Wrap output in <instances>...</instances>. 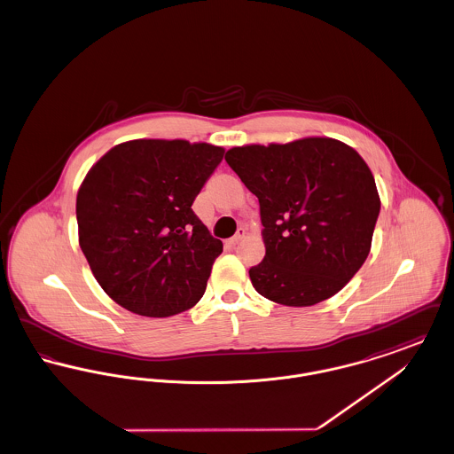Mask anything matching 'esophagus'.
I'll use <instances>...</instances> for the list:
<instances>
[{
  "instance_id": "34e87169",
  "label": "esophagus",
  "mask_w": 454,
  "mask_h": 454,
  "mask_svg": "<svg viewBox=\"0 0 454 454\" xmlns=\"http://www.w3.org/2000/svg\"><path fill=\"white\" fill-rule=\"evenodd\" d=\"M245 233H247V230L239 226V228L237 230V233H235V237L230 238V241H228V243H230L231 247H235V245H238V243H239V241L245 238Z\"/></svg>"
}]
</instances>
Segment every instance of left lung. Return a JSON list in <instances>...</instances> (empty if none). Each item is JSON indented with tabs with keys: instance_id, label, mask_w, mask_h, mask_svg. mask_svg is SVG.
I'll use <instances>...</instances> for the list:
<instances>
[{
	"instance_id": "left-lung-1",
	"label": "left lung",
	"mask_w": 454,
	"mask_h": 454,
	"mask_svg": "<svg viewBox=\"0 0 454 454\" xmlns=\"http://www.w3.org/2000/svg\"><path fill=\"white\" fill-rule=\"evenodd\" d=\"M259 197L265 257L248 270L255 291L284 306L337 294L371 250L381 200L354 148L332 137L248 145L224 156Z\"/></svg>"
}]
</instances>
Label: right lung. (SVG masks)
<instances>
[{
  "mask_svg": "<svg viewBox=\"0 0 454 454\" xmlns=\"http://www.w3.org/2000/svg\"><path fill=\"white\" fill-rule=\"evenodd\" d=\"M224 150L184 139L114 146L76 197L80 247L108 296L141 317H172L202 298L223 252L192 202Z\"/></svg>",
  "mask_w": 454,
  "mask_h": 454,
  "instance_id": "1",
  "label": "right lung"
}]
</instances>
